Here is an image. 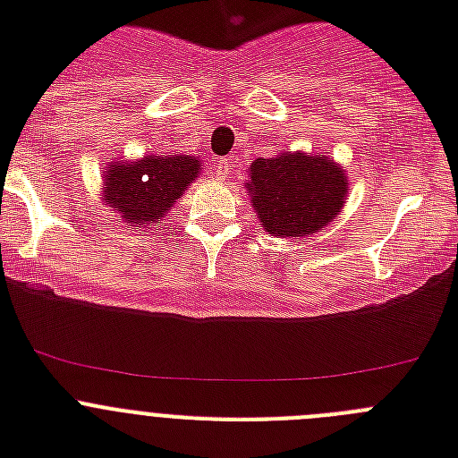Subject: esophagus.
I'll use <instances>...</instances> for the list:
<instances>
[{
  "instance_id": "34e87169",
  "label": "esophagus",
  "mask_w": 458,
  "mask_h": 458,
  "mask_svg": "<svg viewBox=\"0 0 458 458\" xmlns=\"http://www.w3.org/2000/svg\"><path fill=\"white\" fill-rule=\"evenodd\" d=\"M210 169H213V176H216V179H226V176L232 174V160H229V157H220V160L213 163Z\"/></svg>"
}]
</instances>
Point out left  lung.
<instances>
[{
    "label": "left lung",
    "mask_w": 458,
    "mask_h": 458,
    "mask_svg": "<svg viewBox=\"0 0 458 458\" xmlns=\"http://www.w3.org/2000/svg\"><path fill=\"white\" fill-rule=\"evenodd\" d=\"M250 201L264 232L277 238L311 236L342 213L349 197L346 169L333 157L282 151L248 167Z\"/></svg>",
    "instance_id": "obj_1"
}]
</instances>
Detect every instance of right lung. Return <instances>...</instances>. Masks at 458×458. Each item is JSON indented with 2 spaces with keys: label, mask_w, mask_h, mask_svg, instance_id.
<instances>
[{
  "label": "right lung",
  "mask_w": 458,
  "mask_h": 458,
  "mask_svg": "<svg viewBox=\"0 0 458 458\" xmlns=\"http://www.w3.org/2000/svg\"><path fill=\"white\" fill-rule=\"evenodd\" d=\"M197 156L147 153L140 160H112L103 172L100 199L128 226L157 225L174 201L201 174Z\"/></svg>",
  "instance_id": "1"
}]
</instances>
